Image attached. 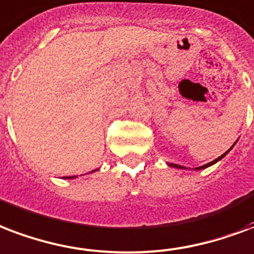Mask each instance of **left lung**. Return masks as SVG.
<instances>
[{"instance_id": "8db88e82", "label": "left lung", "mask_w": 254, "mask_h": 254, "mask_svg": "<svg viewBox=\"0 0 254 254\" xmlns=\"http://www.w3.org/2000/svg\"><path fill=\"white\" fill-rule=\"evenodd\" d=\"M232 149V148H230ZM229 149V150H230ZM229 150H228V152H229ZM228 152H225L224 153V154H222V156H220V157L218 158H216V160H213L212 162H209V164H206V165H202V166H198V168H196L197 170H200V169H205V168H208V166H210V165H213V164H216V162L217 161H220V160H221L222 157H224V156H225L226 153ZM169 166H173V168H180V169H185V168H184V166H181V165H176V164H169Z\"/></svg>"}]
</instances>
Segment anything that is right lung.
<instances>
[{
    "label": "right lung",
    "mask_w": 254,
    "mask_h": 254,
    "mask_svg": "<svg viewBox=\"0 0 254 254\" xmlns=\"http://www.w3.org/2000/svg\"><path fill=\"white\" fill-rule=\"evenodd\" d=\"M65 179H74V176H69V177H65Z\"/></svg>",
    "instance_id": "1"
}]
</instances>
